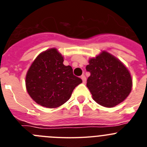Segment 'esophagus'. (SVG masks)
<instances>
[{
    "label": "esophagus",
    "instance_id": "obj_1",
    "mask_svg": "<svg viewBox=\"0 0 147 147\" xmlns=\"http://www.w3.org/2000/svg\"><path fill=\"white\" fill-rule=\"evenodd\" d=\"M81 79L82 80V82L84 83V84H85V83H86V77H85V75H82Z\"/></svg>",
    "mask_w": 147,
    "mask_h": 147
}]
</instances>
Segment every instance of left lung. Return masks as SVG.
Wrapping results in <instances>:
<instances>
[{"instance_id":"left-lung-1","label":"left lung","mask_w":147,"mask_h":147,"mask_svg":"<svg viewBox=\"0 0 147 147\" xmlns=\"http://www.w3.org/2000/svg\"><path fill=\"white\" fill-rule=\"evenodd\" d=\"M86 70L90 73L87 87L95 102L113 107L127 98L132 90V80L127 67L106 51L89 59Z\"/></svg>"}]
</instances>
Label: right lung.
Here are the masks:
<instances>
[{
    "mask_svg": "<svg viewBox=\"0 0 147 147\" xmlns=\"http://www.w3.org/2000/svg\"><path fill=\"white\" fill-rule=\"evenodd\" d=\"M63 57L55 48L40 53L26 75L30 97L40 106L57 108L65 103L75 88L82 82L73 74L71 66L63 64Z\"/></svg>",
    "mask_w": 147,
    "mask_h": 147,
    "instance_id": "add662e5",
    "label": "right lung"
}]
</instances>
